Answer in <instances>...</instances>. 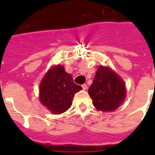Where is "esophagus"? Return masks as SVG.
Instances as JSON below:
<instances>
[{
  "mask_svg": "<svg viewBox=\"0 0 155 155\" xmlns=\"http://www.w3.org/2000/svg\"><path fill=\"white\" fill-rule=\"evenodd\" d=\"M81 87H82V88H83V89H84V90H86V89H87V84H82V85H81Z\"/></svg>",
  "mask_w": 155,
  "mask_h": 155,
  "instance_id": "esophagus-1",
  "label": "esophagus"
}]
</instances>
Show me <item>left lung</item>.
Returning <instances> with one entry per match:
<instances>
[{
  "label": "left lung",
  "instance_id": "8db88e82",
  "mask_svg": "<svg viewBox=\"0 0 155 155\" xmlns=\"http://www.w3.org/2000/svg\"><path fill=\"white\" fill-rule=\"evenodd\" d=\"M88 94L98 110L112 112L119 108L125 99V84L113 70L101 65L97 70Z\"/></svg>",
  "mask_w": 155,
  "mask_h": 155
}]
</instances>
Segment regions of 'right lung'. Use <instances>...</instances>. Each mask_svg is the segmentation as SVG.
<instances>
[{"label": "right lung", "instance_id": "obj_1", "mask_svg": "<svg viewBox=\"0 0 155 155\" xmlns=\"http://www.w3.org/2000/svg\"><path fill=\"white\" fill-rule=\"evenodd\" d=\"M82 89L74 83L71 74L64 66L53 67L47 71L39 84V99L53 114H61L70 109L75 93Z\"/></svg>", "mask_w": 155, "mask_h": 155}]
</instances>
